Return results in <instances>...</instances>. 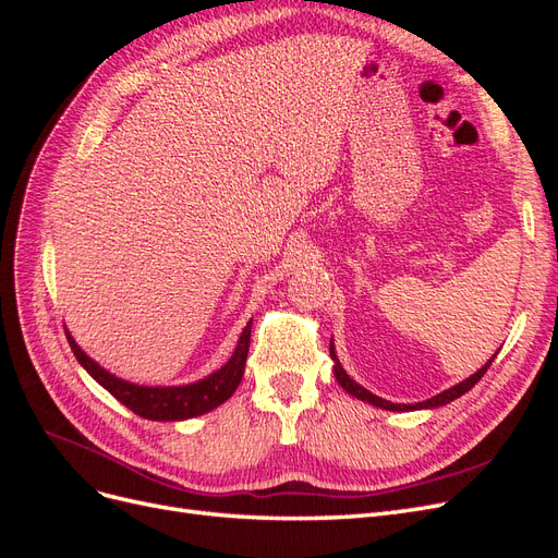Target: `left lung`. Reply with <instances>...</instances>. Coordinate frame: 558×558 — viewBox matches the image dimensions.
Here are the masks:
<instances>
[{"mask_svg": "<svg viewBox=\"0 0 558 558\" xmlns=\"http://www.w3.org/2000/svg\"><path fill=\"white\" fill-rule=\"evenodd\" d=\"M330 359H332V373H335V379H337V384H340L347 393H351L353 398H359V400H363V402H369V404H375V408H381V410H388V412H414V410H433V408H442V404H447V402H451V400H456V398H461L463 393H468L472 386H475L482 377H484V373L488 369V365L494 363V359H496V353L492 359H488L475 375H470L468 379H463V381H459L456 386H451V388H447V391H442V393H437V396H433V398H428V400H424V402H416V404H404V402H391V400H384V398H379V396H375V393H369L365 386H361L359 381H353L349 375H347V369L342 367V363H340V359H337V353H335V344L330 342Z\"/></svg>", "mask_w": 558, "mask_h": 558, "instance_id": "left-lung-1", "label": "left lung"}]
</instances>
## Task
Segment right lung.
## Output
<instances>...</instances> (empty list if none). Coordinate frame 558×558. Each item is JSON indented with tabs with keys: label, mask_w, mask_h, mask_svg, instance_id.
<instances>
[{
	"label": "right lung",
	"mask_w": 558,
	"mask_h": 558,
	"mask_svg": "<svg viewBox=\"0 0 558 558\" xmlns=\"http://www.w3.org/2000/svg\"><path fill=\"white\" fill-rule=\"evenodd\" d=\"M251 324L253 320H248L244 326L238 347H234L232 356L228 359L226 365L218 367L216 373L207 375L205 379H197L193 384H181V386H144V384H134V381L116 377L97 361H93L88 353L76 344L70 330L64 332L81 367L86 369L99 386H105L118 402H123L128 410L150 421H183V418H193L216 410L218 404H223L234 391H238V386L244 377L246 356H248Z\"/></svg>",
	"instance_id": "obj_1"
}]
</instances>
